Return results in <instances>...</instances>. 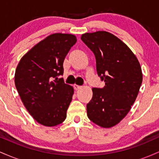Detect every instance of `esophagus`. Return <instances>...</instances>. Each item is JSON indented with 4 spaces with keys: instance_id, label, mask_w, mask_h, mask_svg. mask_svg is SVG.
<instances>
[{
    "instance_id": "1",
    "label": "esophagus",
    "mask_w": 159,
    "mask_h": 159,
    "mask_svg": "<svg viewBox=\"0 0 159 159\" xmlns=\"http://www.w3.org/2000/svg\"><path fill=\"white\" fill-rule=\"evenodd\" d=\"M73 87H74L75 90H79L80 88H81V86H79V85H77V84H74Z\"/></svg>"
}]
</instances>
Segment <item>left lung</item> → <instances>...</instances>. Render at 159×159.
I'll return each instance as SVG.
<instances>
[{
  "mask_svg": "<svg viewBox=\"0 0 159 159\" xmlns=\"http://www.w3.org/2000/svg\"><path fill=\"white\" fill-rule=\"evenodd\" d=\"M81 39L93 52L102 88L93 87L87 116L96 125L111 128L126 116L139 92L143 75L139 61L119 38L106 31L86 33Z\"/></svg>",
  "mask_w": 159,
  "mask_h": 159,
  "instance_id": "8db88e82",
  "label": "left lung"
}]
</instances>
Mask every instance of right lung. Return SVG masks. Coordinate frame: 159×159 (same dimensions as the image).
I'll use <instances>...</instances> for the list:
<instances>
[{"mask_svg": "<svg viewBox=\"0 0 159 159\" xmlns=\"http://www.w3.org/2000/svg\"><path fill=\"white\" fill-rule=\"evenodd\" d=\"M75 36L54 34L47 36L20 60L15 73V84L27 111L38 123L55 126L64 121L74 93L64 83L63 63Z\"/></svg>", "mask_w": 159, "mask_h": 159, "instance_id": "add662e5", "label": "right lung"}]
</instances>
